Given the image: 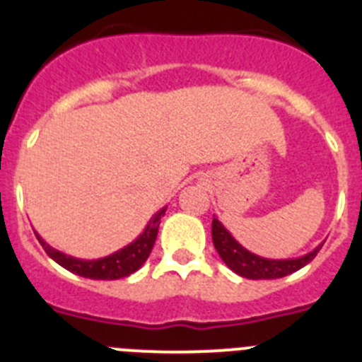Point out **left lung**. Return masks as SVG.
<instances>
[{
    "label": "left lung",
    "mask_w": 362,
    "mask_h": 362,
    "mask_svg": "<svg viewBox=\"0 0 362 362\" xmlns=\"http://www.w3.org/2000/svg\"><path fill=\"white\" fill-rule=\"evenodd\" d=\"M212 241L217 254L225 261L226 267L235 272L238 276L246 277V279H279V277L290 276L293 272L306 267L317 255L322 246L321 243L312 252L296 259L261 257V255H255L250 250H246L241 243L235 241L232 233L225 228V225L217 217L212 219Z\"/></svg>",
    "instance_id": "left-lung-1"
}]
</instances>
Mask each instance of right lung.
<instances>
[{
    "label": "right lung",
    "mask_w": 362,
    "mask_h": 362,
    "mask_svg": "<svg viewBox=\"0 0 362 362\" xmlns=\"http://www.w3.org/2000/svg\"><path fill=\"white\" fill-rule=\"evenodd\" d=\"M165 209L159 210L152 219L148 221V225L145 226L143 233H139L130 245L123 246L121 250L114 252V254L107 255V257L99 259H78L72 255H66L63 252L56 250L47 241H43L40 233H36L37 241L45 248V252L49 254L50 259H54L59 267L66 268L69 272L76 274V276L86 277V279H98V281H114L121 279V277H129L130 274L137 272L143 267L146 259H148L150 252L153 248V243L158 238L159 223L161 217L165 216Z\"/></svg>",
    "instance_id": "obj_1"
}]
</instances>
